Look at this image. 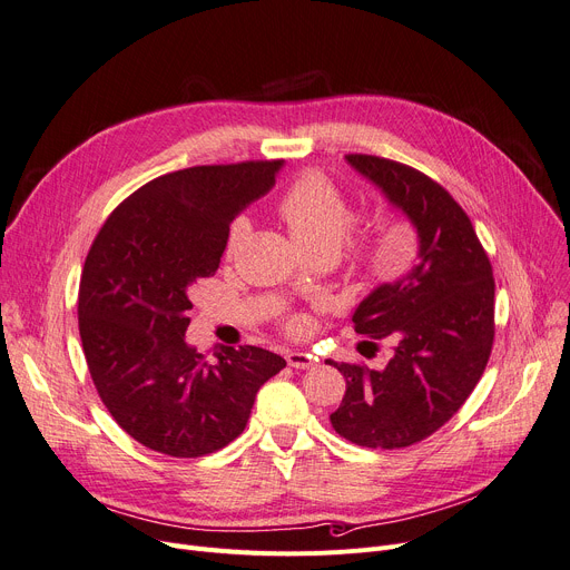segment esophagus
<instances>
[{
	"label": "esophagus",
	"instance_id": "esophagus-1",
	"mask_svg": "<svg viewBox=\"0 0 570 570\" xmlns=\"http://www.w3.org/2000/svg\"><path fill=\"white\" fill-rule=\"evenodd\" d=\"M286 363L293 370H309V367H314V357L309 353H303V351H288Z\"/></svg>",
	"mask_w": 570,
	"mask_h": 570
}]
</instances>
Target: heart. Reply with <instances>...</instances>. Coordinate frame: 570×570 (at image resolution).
Returning <instances> with one entry per match:
<instances>
[{"label": "heart", "mask_w": 570, "mask_h": 570, "mask_svg": "<svg viewBox=\"0 0 570 570\" xmlns=\"http://www.w3.org/2000/svg\"><path fill=\"white\" fill-rule=\"evenodd\" d=\"M277 213L293 237L309 254L335 252L344 243L355 263H372L374 245L367 228L348 226V203L331 177L309 170L288 185L277 200ZM350 230L346 232L345 228ZM247 235V219H235L226 235V256H233Z\"/></svg>", "instance_id": "b5f03b06"}]
</instances>
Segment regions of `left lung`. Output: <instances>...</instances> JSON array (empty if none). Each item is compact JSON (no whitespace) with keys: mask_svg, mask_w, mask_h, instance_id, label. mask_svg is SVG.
Wrapping results in <instances>:
<instances>
[{"mask_svg":"<svg viewBox=\"0 0 570 570\" xmlns=\"http://www.w3.org/2000/svg\"><path fill=\"white\" fill-rule=\"evenodd\" d=\"M346 161L374 183L417 233V261L353 312L357 335L391 337L383 370L333 363L346 393L331 423L365 448H406L434 434L481 381L494 342L490 258L460 203L425 173L372 155Z\"/></svg>","mask_w":570,"mask_h":570,"instance_id":"left-lung-1","label":"left lung"}]
</instances>
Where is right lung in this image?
Masks as SVG:
<instances>
[{"label": "right lung", "instance_id": "1", "mask_svg": "<svg viewBox=\"0 0 570 570\" xmlns=\"http://www.w3.org/2000/svg\"><path fill=\"white\" fill-rule=\"evenodd\" d=\"M282 161L194 166L119 203L85 258L78 327L115 423L149 451L203 458L247 428L258 387L286 367L258 346L217 361L185 342L196 279L213 277L230 222L273 189Z\"/></svg>", "mask_w": 570, "mask_h": 570}]
</instances>
